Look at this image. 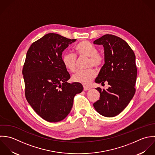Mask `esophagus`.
<instances>
[{"mask_svg":"<svg viewBox=\"0 0 155 155\" xmlns=\"http://www.w3.org/2000/svg\"><path fill=\"white\" fill-rule=\"evenodd\" d=\"M83 89H84V91H89V90H90V89H91V88H90V87H86V86H83Z\"/></svg>","mask_w":155,"mask_h":155,"instance_id":"1","label":"esophagus"}]
</instances>
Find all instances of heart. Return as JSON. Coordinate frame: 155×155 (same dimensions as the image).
I'll use <instances>...</instances> for the list:
<instances>
[{
    "instance_id": "1",
    "label": "heart",
    "mask_w": 155,
    "mask_h": 155,
    "mask_svg": "<svg viewBox=\"0 0 155 155\" xmlns=\"http://www.w3.org/2000/svg\"><path fill=\"white\" fill-rule=\"evenodd\" d=\"M76 55L79 58L88 57L87 67L94 66L100 68L105 61L103 54L97 51V48L88 41H83L78 43L74 47ZM62 62L64 67L71 72H74L77 67V58L72 53H65L62 56ZM96 71L93 68L78 71L74 74L72 79L74 82L84 85L89 84L96 77Z\"/></svg>"
}]
</instances>
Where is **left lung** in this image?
Returning <instances> with one entry per match:
<instances>
[{"mask_svg":"<svg viewBox=\"0 0 155 155\" xmlns=\"http://www.w3.org/2000/svg\"><path fill=\"white\" fill-rule=\"evenodd\" d=\"M93 43L103 45L105 53V64L95 82L102 84L107 81L110 85L107 90L96 88L100 97L93 107L103 116L114 117L127 107L135 93V55L125 41L113 35L106 34Z\"/></svg>","mask_w":155,"mask_h":155,"instance_id":"obj_1","label":"left lung"}]
</instances>
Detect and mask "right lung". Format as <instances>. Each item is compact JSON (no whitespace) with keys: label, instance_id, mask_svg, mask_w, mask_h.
I'll return each mask as SVG.
<instances>
[{"label":"right lung","instance_id":"right-lung-1","mask_svg":"<svg viewBox=\"0 0 155 155\" xmlns=\"http://www.w3.org/2000/svg\"><path fill=\"white\" fill-rule=\"evenodd\" d=\"M75 40L50 33L33 42L27 52L22 71L25 96L46 121L64 119L71 110L75 95L83 89L79 83L67 82L70 75L62 62V52Z\"/></svg>","mask_w":155,"mask_h":155}]
</instances>
